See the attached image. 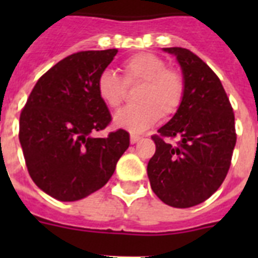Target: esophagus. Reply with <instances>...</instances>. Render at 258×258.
Instances as JSON below:
<instances>
[{
  "instance_id": "1",
  "label": "esophagus",
  "mask_w": 258,
  "mask_h": 258,
  "mask_svg": "<svg viewBox=\"0 0 258 258\" xmlns=\"http://www.w3.org/2000/svg\"><path fill=\"white\" fill-rule=\"evenodd\" d=\"M139 141H141V137H139V135H134V134H131V137H130L131 145H135V143H138Z\"/></svg>"
}]
</instances>
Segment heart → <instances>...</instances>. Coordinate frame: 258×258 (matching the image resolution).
Returning <instances> with one entry per match:
<instances>
[{"label": "heart", "instance_id": "heart-1", "mask_svg": "<svg viewBox=\"0 0 258 258\" xmlns=\"http://www.w3.org/2000/svg\"><path fill=\"white\" fill-rule=\"evenodd\" d=\"M123 80L127 86L141 84L138 105L121 109L113 116V124L143 133L153 127L161 116L170 117L179 109L184 96V80L175 70L166 68L163 58L154 53H138L127 58L123 66ZM97 96L108 108L116 109L123 103L125 86L112 71H103L96 80Z\"/></svg>", "mask_w": 258, "mask_h": 258}]
</instances>
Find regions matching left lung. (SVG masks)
<instances>
[{"mask_svg": "<svg viewBox=\"0 0 258 258\" xmlns=\"http://www.w3.org/2000/svg\"><path fill=\"white\" fill-rule=\"evenodd\" d=\"M174 54L184 80V96L169 123L154 135L157 150L147 165L153 191L166 205L186 209L202 204L228 174L236 146L234 113L210 67L184 48H163ZM165 137H178L172 146Z\"/></svg>", "mask_w": 258, "mask_h": 258, "instance_id": "8db88e82", "label": "left lung"}]
</instances>
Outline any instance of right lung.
Returning a JSON list of instances; mask_svg holds the SVG:
<instances>
[{"instance_id":"1","label":"right lung","mask_w":258,"mask_h":258,"mask_svg":"<svg viewBox=\"0 0 258 258\" xmlns=\"http://www.w3.org/2000/svg\"><path fill=\"white\" fill-rule=\"evenodd\" d=\"M117 49L84 50L62 58L38 79L20 115V143L30 178L62 202L104 186L130 146L124 130L93 134L111 121L96 80Z\"/></svg>"}]
</instances>
